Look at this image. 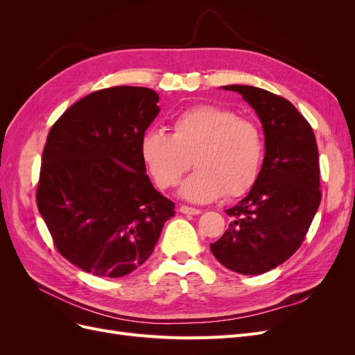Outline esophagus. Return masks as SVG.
<instances>
[{
  "mask_svg": "<svg viewBox=\"0 0 355 355\" xmlns=\"http://www.w3.org/2000/svg\"><path fill=\"white\" fill-rule=\"evenodd\" d=\"M180 211L184 214H200L201 213L200 209H194V207H189V206H180Z\"/></svg>",
  "mask_w": 355,
  "mask_h": 355,
  "instance_id": "34e87169",
  "label": "esophagus"
}]
</instances>
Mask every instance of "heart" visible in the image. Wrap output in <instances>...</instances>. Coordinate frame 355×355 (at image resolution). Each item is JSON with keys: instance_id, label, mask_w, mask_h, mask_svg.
<instances>
[{"instance_id": "1", "label": "heart", "mask_w": 355, "mask_h": 355, "mask_svg": "<svg viewBox=\"0 0 355 355\" xmlns=\"http://www.w3.org/2000/svg\"><path fill=\"white\" fill-rule=\"evenodd\" d=\"M263 137L253 121L214 105H197L179 114L171 135L149 130L141 141V155L155 184L171 188L191 167H197L179 188L191 202L239 197L259 176Z\"/></svg>"}]
</instances>
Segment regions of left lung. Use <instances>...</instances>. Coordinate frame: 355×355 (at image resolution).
I'll use <instances>...</instances> for the list:
<instances>
[{
    "label": "left lung",
    "mask_w": 355,
    "mask_h": 355,
    "mask_svg": "<svg viewBox=\"0 0 355 355\" xmlns=\"http://www.w3.org/2000/svg\"><path fill=\"white\" fill-rule=\"evenodd\" d=\"M254 110L265 135L256 182L227 210L230 228L210 244L228 270L259 275L274 270L302 244L321 201L318 149L313 128L287 99L253 85H223Z\"/></svg>",
    "instance_id": "1"
}]
</instances>
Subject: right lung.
Masks as SVG:
<instances>
[{"label": "right lung", "mask_w": 355, "mask_h": 355, "mask_svg": "<svg viewBox=\"0 0 355 355\" xmlns=\"http://www.w3.org/2000/svg\"><path fill=\"white\" fill-rule=\"evenodd\" d=\"M153 89L90 93L51 127L37 206L58 250L80 270L118 278L141 266L175 202L153 187L141 141L158 112Z\"/></svg>", "instance_id": "add662e5"}]
</instances>
